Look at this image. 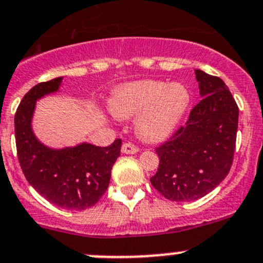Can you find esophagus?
Wrapping results in <instances>:
<instances>
[{"label":"esophagus","instance_id":"34e87169","mask_svg":"<svg viewBox=\"0 0 263 263\" xmlns=\"http://www.w3.org/2000/svg\"><path fill=\"white\" fill-rule=\"evenodd\" d=\"M137 152H139V147L132 144V142H124L122 145V153L123 154H136Z\"/></svg>","mask_w":263,"mask_h":263}]
</instances>
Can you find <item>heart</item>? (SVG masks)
<instances>
[{
  "mask_svg": "<svg viewBox=\"0 0 263 263\" xmlns=\"http://www.w3.org/2000/svg\"><path fill=\"white\" fill-rule=\"evenodd\" d=\"M189 103V91L181 83L145 80L118 88L109 109L118 118L139 113L135 123L139 136L147 141H160L176 128Z\"/></svg>",
  "mask_w": 263,
  "mask_h": 263,
  "instance_id": "1",
  "label": "heart"
}]
</instances>
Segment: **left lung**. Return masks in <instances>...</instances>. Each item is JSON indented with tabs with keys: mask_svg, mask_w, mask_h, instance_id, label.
Wrapping results in <instances>:
<instances>
[{
	"mask_svg": "<svg viewBox=\"0 0 263 263\" xmlns=\"http://www.w3.org/2000/svg\"><path fill=\"white\" fill-rule=\"evenodd\" d=\"M202 100L185 126L155 149L159 157L152 185L173 202L203 198L230 171L235 152L239 108L221 78L195 70Z\"/></svg>",
	"mask_w": 263,
	"mask_h": 263,
	"instance_id": "left-lung-1",
	"label": "left lung"
}]
</instances>
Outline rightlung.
<instances>
[{
    "instance_id": "right-lung-1",
    "label": "right lung",
    "mask_w": 263,
    "mask_h": 263,
    "mask_svg": "<svg viewBox=\"0 0 263 263\" xmlns=\"http://www.w3.org/2000/svg\"><path fill=\"white\" fill-rule=\"evenodd\" d=\"M61 81L38 83L20 101L15 113L17 158L27 181L45 199L64 210L83 211L95 205L108 189L122 140L105 147L87 142L64 149L43 145L32 129L35 101L59 91Z\"/></svg>"
}]
</instances>
